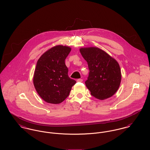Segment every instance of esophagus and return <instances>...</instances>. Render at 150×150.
Returning a JSON list of instances; mask_svg holds the SVG:
<instances>
[{
  "label": "esophagus",
  "mask_w": 150,
  "mask_h": 150,
  "mask_svg": "<svg viewBox=\"0 0 150 150\" xmlns=\"http://www.w3.org/2000/svg\"><path fill=\"white\" fill-rule=\"evenodd\" d=\"M77 82H83V79H78L77 80Z\"/></svg>",
  "instance_id": "1"
}]
</instances>
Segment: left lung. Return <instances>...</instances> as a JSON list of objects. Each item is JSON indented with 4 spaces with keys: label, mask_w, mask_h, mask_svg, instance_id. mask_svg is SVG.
<instances>
[{
    "label": "left lung",
    "mask_w": 150,
    "mask_h": 150,
    "mask_svg": "<svg viewBox=\"0 0 150 150\" xmlns=\"http://www.w3.org/2000/svg\"><path fill=\"white\" fill-rule=\"evenodd\" d=\"M87 62L89 75L85 84L91 94L100 100L112 97L118 90L121 81L120 67L116 60L97 47L80 48Z\"/></svg>",
    "instance_id": "left-lung-1"
}]
</instances>
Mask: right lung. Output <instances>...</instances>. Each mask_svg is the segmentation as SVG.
Instances as JSON below:
<instances>
[{
  "label": "right lung",
  "instance_id": "right-lung-1",
  "mask_svg": "<svg viewBox=\"0 0 150 150\" xmlns=\"http://www.w3.org/2000/svg\"><path fill=\"white\" fill-rule=\"evenodd\" d=\"M71 50L68 46L56 45L44 53L37 61L34 73V86L40 97L48 103H62L76 83L68 76L65 64Z\"/></svg>",
  "mask_w": 150,
  "mask_h": 150
}]
</instances>
